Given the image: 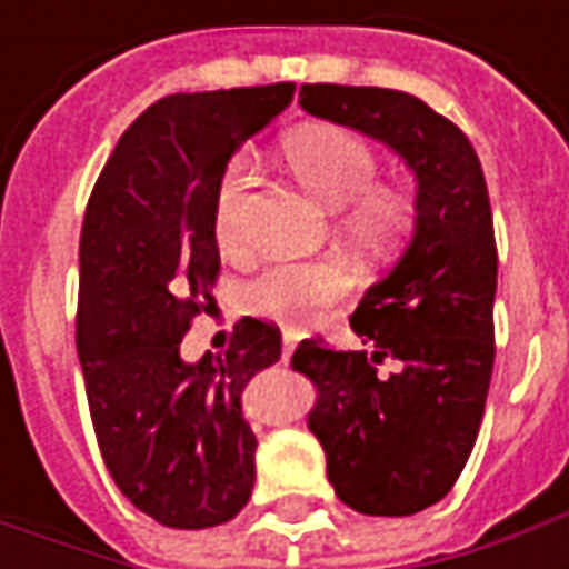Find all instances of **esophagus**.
I'll return each mask as SVG.
<instances>
[{"instance_id": "34e87169", "label": "esophagus", "mask_w": 569, "mask_h": 569, "mask_svg": "<svg viewBox=\"0 0 569 569\" xmlns=\"http://www.w3.org/2000/svg\"><path fill=\"white\" fill-rule=\"evenodd\" d=\"M295 345H297L295 336H291V332H284V339H281V361L284 363H288V358L295 355Z\"/></svg>"}]
</instances>
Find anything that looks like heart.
<instances>
[{
  "instance_id": "heart-1",
  "label": "heart",
  "mask_w": 569,
  "mask_h": 569,
  "mask_svg": "<svg viewBox=\"0 0 569 569\" xmlns=\"http://www.w3.org/2000/svg\"><path fill=\"white\" fill-rule=\"evenodd\" d=\"M284 158L300 183L329 208H352L341 214V230L363 250H382L408 233L415 208L396 189H380V161L373 148L339 126H307L284 139ZM252 183L247 154L230 158L214 187V237L224 250L240 243V208ZM351 288V272L339 259L278 262L256 274L243 303L256 317L284 322L291 329L313 319Z\"/></svg>"
}]
</instances>
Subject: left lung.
Segmentation results:
<instances>
[{"instance_id":"obj_1","label":"left lung","mask_w":569,"mask_h":569,"mask_svg":"<svg viewBox=\"0 0 569 569\" xmlns=\"http://www.w3.org/2000/svg\"><path fill=\"white\" fill-rule=\"evenodd\" d=\"M300 107L386 144L415 177L411 240L351 317L367 351L307 339L291 367L317 389L307 427L341 503L363 516L421 513L466 469L491 386L488 183L466 132L405 91L303 84ZM386 357L403 370L377 378Z\"/></svg>"}]
</instances>
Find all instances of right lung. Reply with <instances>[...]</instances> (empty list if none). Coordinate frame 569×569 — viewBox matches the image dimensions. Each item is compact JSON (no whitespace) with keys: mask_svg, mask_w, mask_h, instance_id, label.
Listing matches in <instances>:
<instances>
[{"mask_svg":"<svg viewBox=\"0 0 569 569\" xmlns=\"http://www.w3.org/2000/svg\"><path fill=\"white\" fill-rule=\"evenodd\" d=\"M291 98L281 81L151 103L84 211L76 341L100 456L132 507L170 529L221 526L252 493L256 433L240 402L281 358V332L240 319L228 351L199 361L180 341L214 303L221 170Z\"/></svg>","mask_w":569,"mask_h":569,"instance_id":"obj_1","label":"right lung"}]
</instances>
